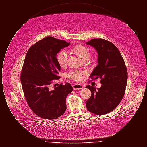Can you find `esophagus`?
<instances>
[{
	"label": "esophagus",
	"mask_w": 147,
	"mask_h": 147,
	"mask_svg": "<svg viewBox=\"0 0 147 147\" xmlns=\"http://www.w3.org/2000/svg\"><path fill=\"white\" fill-rule=\"evenodd\" d=\"M84 87L82 85L79 84H75L73 85V88L74 90H80L83 89Z\"/></svg>",
	"instance_id": "obj_1"
}]
</instances>
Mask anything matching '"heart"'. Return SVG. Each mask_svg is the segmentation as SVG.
<instances>
[{"label": "heart", "instance_id": "1", "mask_svg": "<svg viewBox=\"0 0 147 147\" xmlns=\"http://www.w3.org/2000/svg\"><path fill=\"white\" fill-rule=\"evenodd\" d=\"M71 51L74 53L82 60L84 59H88L90 56L89 50L87 47L82 45L79 44L74 46L71 48ZM68 59V54L65 51H60L57 55V61L59 65L63 67L65 65ZM84 73L80 70H72L67 74V77L71 80L76 82H80L83 80Z\"/></svg>", "mask_w": 147, "mask_h": 147}]
</instances>
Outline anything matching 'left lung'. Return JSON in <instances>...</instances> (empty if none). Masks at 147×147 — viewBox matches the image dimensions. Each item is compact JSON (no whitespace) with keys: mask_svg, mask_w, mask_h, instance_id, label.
<instances>
[{"mask_svg":"<svg viewBox=\"0 0 147 147\" xmlns=\"http://www.w3.org/2000/svg\"><path fill=\"white\" fill-rule=\"evenodd\" d=\"M86 44L95 48L98 54V65L90 78H100L102 84L97 89L90 85L86 86L91 92L86 106L94 114H106L117 107L125 95L128 78L126 64L120 52L112 42L95 38Z\"/></svg>","mask_w":147,"mask_h":147,"instance_id":"obj_1","label":"left lung"}]
</instances>
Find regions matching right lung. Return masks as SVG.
I'll return each mask as SVG.
<instances>
[{
  "instance_id": "add662e5",
  "label": "right lung",
  "mask_w": 147,
  "mask_h": 147,
  "mask_svg": "<svg viewBox=\"0 0 147 147\" xmlns=\"http://www.w3.org/2000/svg\"><path fill=\"white\" fill-rule=\"evenodd\" d=\"M70 44L49 36L31 46L26 55L20 76L22 90L30 109L42 119H57L66 110L71 84L61 83L53 90L49 87L52 80L60 78L57 53Z\"/></svg>"
}]
</instances>
